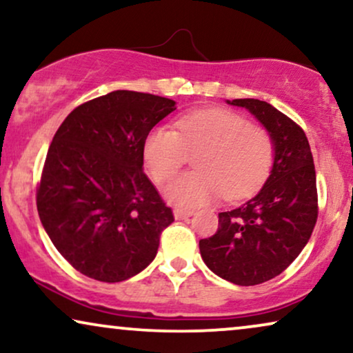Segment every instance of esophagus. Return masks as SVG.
Masks as SVG:
<instances>
[{"label":"esophagus","instance_id":"esophagus-1","mask_svg":"<svg viewBox=\"0 0 353 353\" xmlns=\"http://www.w3.org/2000/svg\"><path fill=\"white\" fill-rule=\"evenodd\" d=\"M173 215H175L176 220H186V219H190V216L194 215V212H192V210L175 209V210H173Z\"/></svg>","mask_w":353,"mask_h":353}]
</instances>
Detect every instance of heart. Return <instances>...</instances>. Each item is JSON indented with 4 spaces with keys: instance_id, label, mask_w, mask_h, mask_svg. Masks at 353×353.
<instances>
[{
    "instance_id": "1",
    "label": "heart",
    "mask_w": 353,
    "mask_h": 353,
    "mask_svg": "<svg viewBox=\"0 0 353 353\" xmlns=\"http://www.w3.org/2000/svg\"><path fill=\"white\" fill-rule=\"evenodd\" d=\"M196 154V170L168 183L165 197L180 207H201L220 194L236 201L252 194L273 165L272 137L241 115L225 109H202L183 115L175 130L156 127L146 134L143 157L154 181L168 180Z\"/></svg>"
}]
</instances>
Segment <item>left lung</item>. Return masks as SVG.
I'll list each match as a JSON object with an SVG mask.
<instances>
[{
	"mask_svg": "<svg viewBox=\"0 0 353 353\" xmlns=\"http://www.w3.org/2000/svg\"><path fill=\"white\" fill-rule=\"evenodd\" d=\"M248 109L272 137L270 176L252 199L220 212L219 230L199 241L201 257L216 276L255 286L283 273L310 239L318 216L316 175L303 130L260 99L226 101Z\"/></svg>",
	"mask_w": 353,
	"mask_h": 353,
	"instance_id": "left-lung-1",
	"label": "left lung"
}]
</instances>
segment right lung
I'll list each match as a JSON object with an SVG mask.
<instances>
[{
  "label": "right lung",
  "instance_id": "1",
  "mask_svg": "<svg viewBox=\"0 0 353 353\" xmlns=\"http://www.w3.org/2000/svg\"><path fill=\"white\" fill-rule=\"evenodd\" d=\"M175 109L168 98L117 90L72 110L52 138L38 215L54 248L85 276L125 281L156 257L173 214L143 172V143Z\"/></svg>",
  "mask_w": 353,
  "mask_h": 353
}]
</instances>
